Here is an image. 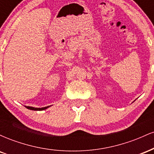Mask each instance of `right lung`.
I'll return each mask as SVG.
<instances>
[{
  "mask_svg": "<svg viewBox=\"0 0 154 154\" xmlns=\"http://www.w3.org/2000/svg\"><path fill=\"white\" fill-rule=\"evenodd\" d=\"M26 109H30V110L42 111V110H45V109H46L48 107H50V106H45V107H43V108H35V107H32V106H26Z\"/></svg>",
  "mask_w": 154,
  "mask_h": 154,
  "instance_id": "right-lung-1",
  "label": "right lung"
}]
</instances>
